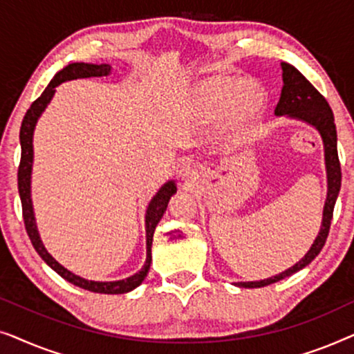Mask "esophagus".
I'll use <instances>...</instances> for the list:
<instances>
[{
  "label": "esophagus",
  "instance_id": "1",
  "mask_svg": "<svg viewBox=\"0 0 354 354\" xmlns=\"http://www.w3.org/2000/svg\"><path fill=\"white\" fill-rule=\"evenodd\" d=\"M183 180H185L187 185H190V183L196 180V174L193 171H185L183 172Z\"/></svg>",
  "mask_w": 354,
  "mask_h": 354
}]
</instances>
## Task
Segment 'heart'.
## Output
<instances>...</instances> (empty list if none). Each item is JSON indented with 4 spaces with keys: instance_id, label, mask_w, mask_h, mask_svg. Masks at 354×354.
I'll use <instances>...</instances> for the list:
<instances>
[{
    "instance_id": "b5f03b06",
    "label": "heart",
    "mask_w": 354,
    "mask_h": 354,
    "mask_svg": "<svg viewBox=\"0 0 354 354\" xmlns=\"http://www.w3.org/2000/svg\"><path fill=\"white\" fill-rule=\"evenodd\" d=\"M236 80L234 77H211L201 84L187 90L182 96V106L188 114L196 119H209L217 114L222 107V115L229 125H240L250 119L259 118L264 113L266 103H268V93L259 82L254 80H241L236 86ZM235 85L234 87L233 85ZM233 86L234 89L231 88ZM232 88L231 91L230 88ZM231 93H228V90ZM228 93L230 95H227ZM241 94V107L245 109V113H240L236 109V98ZM227 98L225 99V96ZM253 107L252 110L250 108ZM250 109L252 111H248Z\"/></svg>"
}]
</instances>
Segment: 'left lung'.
I'll return each mask as SVG.
<instances>
[{
  "label": "left lung",
  "mask_w": 354,
  "mask_h": 354,
  "mask_svg": "<svg viewBox=\"0 0 354 354\" xmlns=\"http://www.w3.org/2000/svg\"><path fill=\"white\" fill-rule=\"evenodd\" d=\"M282 71L283 88L277 103V108H275V114L292 115V118L301 119L304 122L314 125V127L319 130V133H321V137L324 140V149H326V167L328 180L327 201L326 207H324L322 229L319 232L316 241H314L311 250L308 251L306 256H304L299 263L295 264L293 268H290L282 274L275 275V277L259 280V282L240 283L241 287L245 288H259L274 282H279V280L298 272L299 269L306 268V266L321 253L322 246L326 245L328 230H330L333 207H335L338 192H340L342 187V167L337 151V127L330 106H328L327 100L314 88L311 82H309L298 69H295L293 66L287 64V62H282Z\"/></svg>",
  "instance_id": "1"
}]
</instances>
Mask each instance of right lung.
<instances>
[{
  "label": "right lung",
  "mask_w": 354,
  "mask_h": 354,
  "mask_svg": "<svg viewBox=\"0 0 354 354\" xmlns=\"http://www.w3.org/2000/svg\"><path fill=\"white\" fill-rule=\"evenodd\" d=\"M111 72L109 64H85V62H74V64L66 66L64 69L57 72L55 79L50 82V85L46 86L45 91L33 101L30 108L24 115L22 125H21V162H19L17 169V187H19V195H21L22 203V217L24 224H26V230L30 239L33 248L38 254L41 256V259L50 266L53 270H56L62 279H66L67 282L74 283L75 287H80L88 292L95 293H106V295H120L127 293L130 290L137 288L140 283L143 282L147 277L149 264H151V243H153V234L156 229L158 222L161 221L164 212H166L167 203L171 200V196L176 193V185L174 182H167L161 190L158 192V195L153 198L149 203L148 211H147V264L140 270L138 274L132 275V277L125 280H118V282H91V280H85L79 277V275L69 272V270L62 268L56 259H53V256L48 253L43 246L40 236H38L35 219H33V209H32V201H30V172H32V159H33V147H32V137H33V129L40 114L45 111L46 104L50 103V100L55 95V88L62 82L72 80V79H82V77H101L108 75Z\"/></svg>",
  "instance_id": "add662e5"
}]
</instances>
